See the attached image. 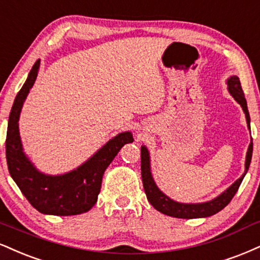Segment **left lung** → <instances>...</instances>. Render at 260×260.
Returning a JSON list of instances; mask_svg holds the SVG:
<instances>
[{
    "mask_svg": "<svg viewBox=\"0 0 260 260\" xmlns=\"http://www.w3.org/2000/svg\"><path fill=\"white\" fill-rule=\"evenodd\" d=\"M228 89H229L230 94L234 96V99L236 100L239 104L242 106V110L246 115V121L249 128V112L247 109V102L243 94L242 87H241L240 79L237 76H231L228 80ZM252 152H253V143L251 142L247 150L246 155V164H245V173L242 174V177L239 178L235 183L233 184L230 187H228L223 193H220L218 198L208 202L203 203H180L177 201H173L168 196H166L164 192L158 189L157 185L155 184L154 179L151 176V170H150V155L148 149L145 146H142L140 149V158H142V179H143V185L144 190H145L146 198H148L149 202L154 206L155 209H157L158 212L164 213L166 215H170V217L174 218H183V219H193V218H205V217H211L218 212L221 211L225 206L229 205V202L233 200L235 193L239 190V187L242 183L243 177L246 176L247 171H248L249 165H251L252 160Z\"/></svg>",
    "mask_w": 260,
    "mask_h": 260,
    "instance_id": "obj_1",
    "label": "left lung"
}]
</instances>
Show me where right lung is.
<instances>
[{
	"instance_id": "1",
	"label": "right lung",
	"mask_w": 260,
	"mask_h": 260,
	"mask_svg": "<svg viewBox=\"0 0 260 260\" xmlns=\"http://www.w3.org/2000/svg\"><path fill=\"white\" fill-rule=\"evenodd\" d=\"M40 59L34 64L9 114L6 158L11 177L34 208L43 214L76 215L95 205L102 187L103 174L122 146L133 142L131 132L117 134L76 170L60 176H48L36 170L24 154L19 136L20 111L29 90L35 83Z\"/></svg>"
}]
</instances>
